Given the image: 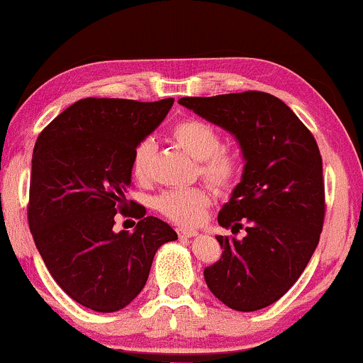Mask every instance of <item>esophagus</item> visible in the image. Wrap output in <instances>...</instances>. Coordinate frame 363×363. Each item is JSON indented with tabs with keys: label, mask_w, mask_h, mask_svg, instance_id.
I'll return each instance as SVG.
<instances>
[{
	"label": "esophagus",
	"mask_w": 363,
	"mask_h": 363,
	"mask_svg": "<svg viewBox=\"0 0 363 363\" xmlns=\"http://www.w3.org/2000/svg\"><path fill=\"white\" fill-rule=\"evenodd\" d=\"M177 234H179V238H193V236H196L198 230L188 229V227H179Z\"/></svg>",
	"instance_id": "esophagus-1"
}]
</instances>
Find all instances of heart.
<instances>
[{
  "mask_svg": "<svg viewBox=\"0 0 363 363\" xmlns=\"http://www.w3.org/2000/svg\"><path fill=\"white\" fill-rule=\"evenodd\" d=\"M175 145L191 158L200 162V172L213 188L227 189L236 181L240 172V160L233 151L222 148V138L210 123L186 118L172 127ZM155 143L143 139L133 151L130 169L138 181H146L151 175V163L155 157ZM210 205V194L205 188L174 189L160 194L155 206L162 215L182 225H194L201 220Z\"/></svg>",
  "mask_w": 363,
  "mask_h": 363,
  "instance_id": "1",
  "label": "heart"
}]
</instances>
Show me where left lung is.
Returning <instances> with one entry per match:
<instances>
[{
    "label": "left lung",
    "mask_w": 363,
    "mask_h": 363,
    "mask_svg": "<svg viewBox=\"0 0 363 363\" xmlns=\"http://www.w3.org/2000/svg\"><path fill=\"white\" fill-rule=\"evenodd\" d=\"M179 105L222 127L240 143L241 181L218 224L242 240L215 236L224 250L206 267V286L238 312L277 301L298 281L324 224L322 158L312 133L284 101L260 91L181 98Z\"/></svg>",
    "instance_id": "8db88e82"
}]
</instances>
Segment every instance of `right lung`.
<instances>
[{"label":"right lung","instance_id":"obj_1","mask_svg":"<svg viewBox=\"0 0 363 363\" xmlns=\"http://www.w3.org/2000/svg\"><path fill=\"white\" fill-rule=\"evenodd\" d=\"M172 105V98L79 99L35 141L29 194L35 248L60 288L94 312L129 305L145 288L157 250L177 240L141 205L133 234L113 230L115 215L125 212L133 151Z\"/></svg>","mask_w":363,"mask_h":363}]
</instances>
